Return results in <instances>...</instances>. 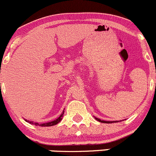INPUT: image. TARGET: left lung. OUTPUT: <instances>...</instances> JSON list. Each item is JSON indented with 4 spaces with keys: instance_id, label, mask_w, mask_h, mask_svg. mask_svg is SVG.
<instances>
[{
    "instance_id": "1",
    "label": "left lung",
    "mask_w": 156,
    "mask_h": 156,
    "mask_svg": "<svg viewBox=\"0 0 156 156\" xmlns=\"http://www.w3.org/2000/svg\"><path fill=\"white\" fill-rule=\"evenodd\" d=\"M94 119H95L96 120H98V121L100 122H103V123H113V122H119V121H104V120L100 119L97 118V117H94ZM120 122H122V121H120Z\"/></svg>"
}]
</instances>
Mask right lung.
<instances>
[{
	"mask_svg": "<svg viewBox=\"0 0 156 156\" xmlns=\"http://www.w3.org/2000/svg\"><path fill=\"white\" fill-rule=\"evenodd\" d=\"M64 113H65V111L63 110V112H62V114H61L60 115H59V117H58L56 119L53 120V121H51V122H46V123H41V124H39L38 122H34L33 121H29V120H27L25 119V120L26 122H28V123H30V124L31 125H34V126H41V127H48V126H55V125H57L58 123L59 122L62 121V117H63V115H64Z\"/></svg>",
	"mask_w": 156,
	"mask_h": 156,
	"instance_id": "obj_1",
	"label": "right lung"
}]
</instances>
